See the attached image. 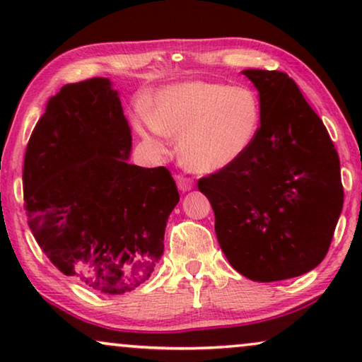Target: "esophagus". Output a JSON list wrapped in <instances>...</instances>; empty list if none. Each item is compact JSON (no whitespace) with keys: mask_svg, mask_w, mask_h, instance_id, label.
<instances>
[{"mask_svg":"<svg viewBox=\"0 0 362 362\" xmlns=\"http://www.w3.org/2000/svg\"><path fill=\"white\" fill-rule=\"evenodd\" d=\"M176 185H177V187H180V191L186 192V191L192 189V186H194V181H192L191 177H187V176L177 175L176 176Z\"/></svg>","mask_w":362,"mask_h":362,"instance_id":"esophagus-1","label":"esophagus"}]
</instances>
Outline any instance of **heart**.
<instances>
[{
	"mask_svg": "<svg viewBox=\"0 0 362 362\" xmlns=\"http://www.w3.org/2000/svg\"><path fill=\"white\" fill-rule=\"evenodd\" d=\"M135 125L143 135L177 138L189 170L217 173L235 165L255 143L262 102L249 86L189 81L161 88L153 112H136Z\"/></svg>",
	"mask_w": 362,
	"mask_h": 362,
	"instance_id": "obj_1",
	"label": "heart"
}]
</instances>
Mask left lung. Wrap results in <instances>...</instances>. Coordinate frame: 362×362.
I'll list each match as a JSON object with an SVG mask.
<instances>
[{"instance_id":"obj_1","label":"left lung","mask_w":362,"mask_h":362,"mask_svg":"<svg viewBox=\"0 0 362 362\" xmlns=\"http://www.w3.org/2000/svg\"><path fill=\"white\" fill-rule=\"evenodd\" d=\"M262 125L244 158L201 177L229 264L254 281L293 279L328 254L344 192L338 151L285 72L247 69Z\"/></svg>"}]
</instances>
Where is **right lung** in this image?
<instances>
[{
    "instance_id": "1",
    "label": "right lung",
    "mask_w": 362,
    "mask_h": 362,
    "mask_svg": "<svg viewBox=\"0 0 362 362\" xmlns=\"http://www.w3.org/2000/svg\"><path fill=\"white\" fill-rule=\"evenodd\" d=\"M132 130L108 78L67 83L29 138L24 209L34 239L64 275L120 295L150 279L180 201L165 166L128 163Z\"/></svg>"
}]
</instances>
